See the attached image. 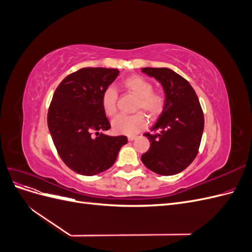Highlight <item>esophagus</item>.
I'll use <instances>...</instances> for the list:
<instances>
[{"instance_id":"34e87169","label":"esophagus","mask_w":252,"mask_h":252,"mask_svg":"<svg viewBox=\"0 0 252 252\" xmlns=\"http://www.w3.org/2000/svg\"><path fill=\"white\" fill-rule=\"evenodd\" d=\"M135 139H136L135 135H129V136H128V141H133V140H135Z\"/></svg>"}]
</instances>
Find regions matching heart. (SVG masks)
I'll return each instance as SVG.
<instances>
[{
  "instance_id": "1",
  "label": "heart",
  "mask_w": 252,
  "mask_h": 252,
  "mask_svg": "<svg viewBox=\"0 0 252 252\" xmlns=\"http://www.w3.org/2000/svg\"><path fill=\"white\" fill-rule=\"evenodd\" d=\"M122 86L136 96L135 111H143L150 119H156L165 108L166 97L162 93L154 91V85L141 75H132L125 79ZM118 94L113 87H107L102 94V107L106 116L113 117L118 111ZM113 132L118 134L134 135L146 127V118L138 112L132 116H118L112 121Z\"/></svg>"
}]
</instances>
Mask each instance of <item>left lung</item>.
<instances>
[{
  "label": "left lung",
  "mask_w": 252,
  "mask_h": 252,
  "mask_svg": "<svg viewBox=\"0 0 252 252\" xmlns=\"http://www.w3.org/2000/svg\"><path fill=\"white\" fill-rule=\"evenodd\" d=\"M164 89L166 105L155 133H145L150 147L142 156L148 169L161 175L180 173L193 162L199 152L204 130V114L194 89L189 82L169 68H142Z\"/></svg>",
  "instance_id": "8db88e82"
}]
</instances>
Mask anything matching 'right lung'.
I'll return each mask as SVG.
<instances>
[{
	"mask_svg": "<svg viewBox=\"0 0 252 252\" xmlns=\"http://www.w3.org/2000/svg\"><path fill=\"white\" fill-rule=\"evenodd\" d=\"M119 73L112 68H82L67 75L53 94L47 117L51 138L62 161L79 174L109 169L128 142L125 135L103 133L110 123L102 94Z\"/></svg>",
	"mask_w": 252,
	"mask_h": 252,
	"instance_id": "add662e5",
	"label": "right lung"
}]
</instances>
